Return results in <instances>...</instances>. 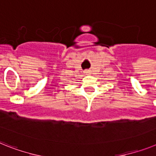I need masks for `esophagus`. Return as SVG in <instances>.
<instances>
[{
  "label": "esophagus",
  "mask_w": 156,
  "mask_h": 156,
  "mask_svg": "<svg viewBox=\"0 0 156 156\" xmlns=\"http://www.w3.org/2000/svg\"><path fill=\"white\" fill-rule=\"evenodd\" d=\"M84 73H85V74H90V73H91V70H88V69H87V70L84 71Z\"/></svg>",
  "instance_id": "esophagus-1"
}]
</instances>
